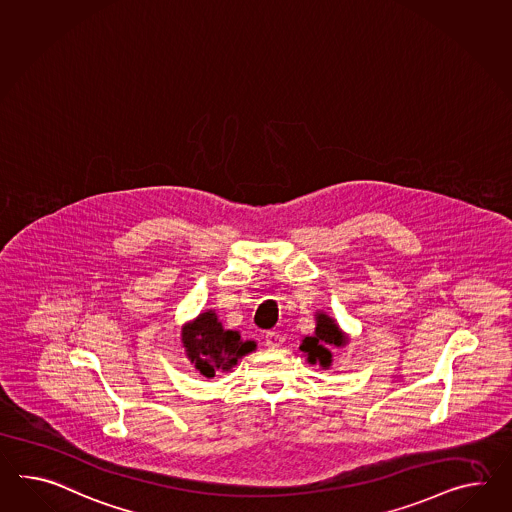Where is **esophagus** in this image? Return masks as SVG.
<instances>
[{
  "label": "esophagus",
  "mask_w": 512,
  "mask_h": 512,
  "mask_svg": "<svg viewBox=\"0 0 512 512\" xmlns=\"http://www.w3.org/2000/svg\"><path fill=\"white\" fill-rule=\"evenodd\" d=\"M282 341H284V338L278 332H267L265 334V345L267 347H280Z\"/></svg>",
  "instance_id": "obj_1"
}]
</instances>
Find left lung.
I'll list each match as a JSON object with an SVG mask.
<instances>
[{
  "instance_id": "left-lung-1",
  "label": "left lung",
  "mask_w": 512,
  "mask_h": 512,
  "mask_svg": "<svg viewBox=\"0 0 512 512\" xmlns=\"http://www.w3.org/2000/svg\"><path fill=\"white\" fill-rule=\"evenodd\" d=\"M317 325H315L314 336H306L301 343L302 353L308 356V362L310 364H317L328 369L332 364V353L328 351L330 345L334 347H343L347 345V336L341 332V328L338 327V323L328 317L327 314L319 312L315 317Z\"/></svg>"
}]
</instances>
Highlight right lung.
I'll return each instance as SVG.
<instances>
[{"instance_id":"1","label":"right lung","mask_w":512,"mask_h":512,"mask_svg":"<svg viewBox=\"0 0 512 512\" xmlns=\"http://www.w3.org/2000/svg\"><path fill=\"white\" fill-rule=\"evenodd\" d=\"M182 343L189 362L204 377L230 371L237 360L256 349L254 341H243L236 330H224L213 310L202 312L182 328Z\"/></svg>"}]
</instances>
